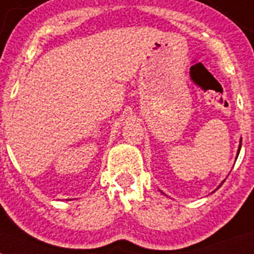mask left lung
<instances>
[{"mask_svg": "<svg viewBox=\"0 0 254 254\" xmlns=\"http://www.w3.org/2000/svg\"><path fill=\"white\" fill-rule=\"evenodd\" d=\"M240 148H241V141H240V145H239V150H238V155H239V152H240ZM223 183H224V180H223V181H222V184H223ZM222 184H220V185H222ZM220 185H219V187H220ZM219 187H218V188H219ZM218 188H216V189H218Z\"/></svg>", "mask_w": 254, "mask_h": 254, "instance_id": "obj_1", "label": "left lung"}]
</instances>
